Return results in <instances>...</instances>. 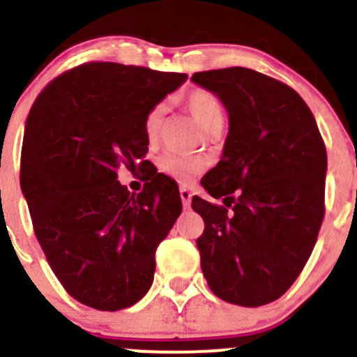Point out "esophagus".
<instances>
[{"instance_id": "esophagus-1", "label": "esophagus", "mask_w": 357, "mask_h": 357, "mask_svg": "<svg viewBox=\"0 0 357 357\" xmlns=\"http://www.w3.org/2000/svg\"><path fill=\"white\" fill-rule=\"evenodd\" d=\"M179 195H181L183 207L190 208V205H192V192H190V188H186V186H181V188H179Z\"/></svg>"}]
</instances>
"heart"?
Instances as JSON below:
<instances>
[{
    "instance_id": "heart-1",
    "label": "heart",
    "mask_w": 357,
    "mask_h": 357,
    "mask_svg": "<svg viewBox=\"0 0 357 357\" xmlns=\"http://www.w3.org/2000/svg\"><path fill=\"white\" fill-rule=\"evenodd\" d=\"M186 107H188L193 117L199 121V124L205 131H212V129L221 128L222 126L225 112H222L221 102H219V98L214 93L200 88L193 89V91H190L186 95ZM165 112H167V105L164 102H160L157 105H153L149 114H146L143 128H145V135L150 143L155 142L158 135H160ZM158 169L165 176L174 179V181L190 183L204 171L205 160L195 155H183V153L167 152L158 158Z\"/></svg>"
}]
</instances>
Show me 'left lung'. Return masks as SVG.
Instances as JSON below:
<instances>
[{"instance_id": "1", "label": "left lung", "mask_w": 357, "mask_h": 357, "mask_svg": "<svg viewBox=\"0 0 357 357\" xmlns=\"http://www.w3.org/2000/svg\"><path fill=\"white\" fill-rule=\"evenodd\" d=\"M219 96L229 132L202 179L218 205L193 197L205 222L197 240L208 289L257 307L282 297L304 269L325 218L326 149L314 115L285 82L243 67L197 72Z\"/></svg>"}]
</instances>
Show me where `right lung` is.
Masks as SVG:
<instances>
[{
  "instance_id": "right-lung-1",
  "label": "right lung",
  "mask_w": 357,
  "mask_h": 357,
  "mask_svg": "<svg viewBox=\"0 0 357 357\" xmlns=\"http://www.w3.org/2000/svg\"><path fill=\"white\" fill-rule=\"evenodd\" d=\"M186 74L88 62L53 79L29 112L20 186L36 238L70 297L121 311L149 291L155 250L181 214L158 174L129 193L117 169H143L145 117Z\"/></svg>"
}]
</instances>
